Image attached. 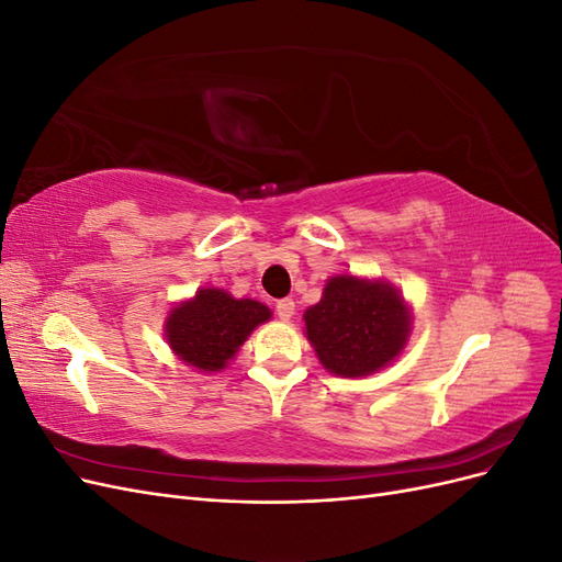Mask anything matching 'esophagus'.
<instances>
[{
  "label": "esophagus",
  "mask_w": 562,
  "mask_h": 562,
  "mask_svg": "<svg viewBox=\"0 0 562 562\" xmlns=\"http://www.w3.org/2000/svg\"><path fill=\"white\" fill-rule=\"evenodd\" d=\"M293 314H295V302L291 297H283L277 302V316L281 321H288Z\"/></svg>",
  "instance_id": "34e87169"
}]
</instances>
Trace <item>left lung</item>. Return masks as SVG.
Segmentation results:
<instances>
[{"label":"left lung","mask_w":562,"mask_h":562,"mask_svg":"<svg viewBox=\"0 0 562 562\" xmlns=\"http://www.w3.org/2000/svg\"><path fill=\"white\" fill-rule=\"evenodd\" d=\"M304 326L323 368L361 378L401 353L411 314L396 288L345 274L326 283L321 302L304 312Z\"/></svg>","instance_id":"8db88e82"}]
</instances>
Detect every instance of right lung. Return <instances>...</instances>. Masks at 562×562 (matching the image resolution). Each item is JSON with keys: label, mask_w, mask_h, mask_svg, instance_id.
Instances as JSON below:
<instances>
[{"label": "right lung", "mask_w": 562, "mask_h": 562, "mask_svg": "<svg viewBox=\"0 0 562 562\" xmlns=\"http://www.w3.org/2000/svg\"><path fill=\"white\" fill-rule=\"evenodd\" d=\"M269 318L271 312L262 302L234 300L217 288H203L168 316L166 339L184 363L217 372L234 359L252 328Z\"/></svg>", "instance_id": "right-lung-1"}]
</instances>
